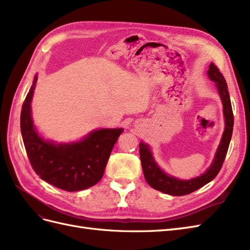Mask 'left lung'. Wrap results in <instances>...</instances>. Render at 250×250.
<instances>
[{
    "mask_svg": "<svg viewBox=\"0 0 250 250\" xmlns=\"http://www.w3.org/2000/svg\"><path fill=\"white\" fill-rule=\"evenodd\" d=\"M208 78L215 82L216 88L220 96L223 105V116L225 121V127L222 134L220 144L216 150L215 157L207 171L202 173L200 176L191 179H179L175 176H171L160 168V166L155 162L152 151L148 144L140 143V157L142 163V168L144 176L148 185L155 188V190L169 194L172 196H183L190 194L198 188H202L213 180L220 171L222 164L228 153L229 146L232 134L233 128V113L231 108L230 98L228 90V84L222 74L219 72L218 67L211 62L208 71Z\"/></svg>",
    "mask_w": 250,
    "mask_h": 250,
    "instance_id": "1",
    "label": "left lung"
}]
</instances>
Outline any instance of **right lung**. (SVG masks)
<instances>
[{
	"label": "right lung",
	"instance_id": "add662e5",
	"mask_svg": "<svg viewBox=\"0 0 250 250\" xmlns=\"http://www.w3.org/2000/svg\"><path fill=\"white\" fill-rule=\"evenodd\" d=\"M35 75L21 112V131L27 155L37 175L67 192L85 190L99 183L123 128H101L80 141L56 143L44 140L33 123L31 101Z\"/></svg>",
	"mask_w": 250,
	"mask_h": 250
}]
</instances>
